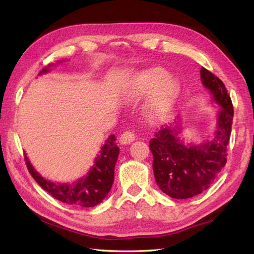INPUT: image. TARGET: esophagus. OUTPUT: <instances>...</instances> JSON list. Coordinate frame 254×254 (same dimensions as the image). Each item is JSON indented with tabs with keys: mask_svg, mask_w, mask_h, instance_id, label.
<instances>
[{
	"mask_svg": "<svg viewBox=\"0 0 254 254\" xmlns=\"http://www.w3.org/2000/svg\"><path fill=\"white\" fill-rule=\"evenodd\" d=\"M135 139V134L133 131H126L121 134L120 136V143L121 144H130Z\"/></svg>",
	"mask_w": 254,
	"mask_h": 254,
	"instance_id": "obj_1",
	"label": "esophagus"
}]
</instances>
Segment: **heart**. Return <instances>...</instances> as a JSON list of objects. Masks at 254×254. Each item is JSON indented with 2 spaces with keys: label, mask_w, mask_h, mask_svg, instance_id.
I'll return each instance as SVG.
<instances>
[{
  "label": "heart",
  "mask_w": 254,
  "mask_h": 254,
  "mask_svg": "<svg viewBox=\"0 0 254 254\" xmlns=\"http://www.w3.org/2000/svg\"><path fill=\"white\" fill-rule=\"evenodd\" d=\"M153 99L147 105V115L153 120H161L170 112L179 95V85L172 78H167L163 68H152L142 74L137 80L136 97H144L153 94Z\"/></svg>",
  "instance_id": "1"
}]
</instances>
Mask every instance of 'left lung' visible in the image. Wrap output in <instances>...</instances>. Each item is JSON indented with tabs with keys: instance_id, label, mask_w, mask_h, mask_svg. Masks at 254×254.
Wrapping results in <instances>:
<instances>
[{
	"instance_id": "obj_1",
	"label": "left lung",
	"mask_w": 254,
	"mask_h": 254,
	"mask_svg": "<svg viewBox=\"0 0 254 254\" xmlns=\"http://www.w3.org/2000/svg\"><path fill=\"white\" fill-rule=\"evenodd\" d=\"M201 79L214 100L222 107L215 137L199 146L185 145L180 141V131L175 127L156 132L149 141L155 180L160 190L172 198H189L207 190L227 161V145L234 118L233 102L216 75L202 67Z\"/></svg>"
}]
</instances>
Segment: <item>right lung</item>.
I'll return each mask as SVG.
<instances>
[{"label": "right lung", "mask_w": 254, "mask_h": 254, "mask_svg": "<svg viewBox=\"0 0 254 254\" xmlns=\"http://www.w3.org/2000/svg\"><path fill=\"white\" fill-rule=\"evenodd\" d=\"M47 71L48 67L42 69L41 73ZM115 141L116 136L111 134L101 147L100 154L96 157L95 165L91 167L87 176L72 185H57L44 179L25 156L27 169L38 185L59 201L77 207H93L106 197L115 180V166L119 156V147Z\"/></svg>", "instance_id": "obj_1"}]
</instances>
